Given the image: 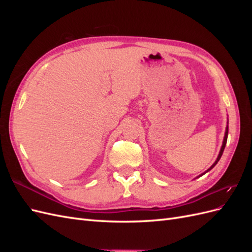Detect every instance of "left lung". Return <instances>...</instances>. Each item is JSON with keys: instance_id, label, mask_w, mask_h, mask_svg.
I'll list each match as a JSON object with an SVG mask.
<instances>
[{"instance_id": "obj_1", "label": "left lung", "mask_w": 252, "mask_h": 252, "mask_svg": "<svg viewBox=\"0 0 252 252\" xmlns=\"http://www.w3.org/2000/svg\"><path fill=\"white\" fill-rule=\"evenodd\" d=\"M228 120V119H227ZM227 136H228V121H227V126H226V130H225V135H224V139H223V143H222V147H220V152H219V156H218V158H217V159H216V162L213 163L209 168L206 170L205 172H203L202 174H200L199 177L197 178H200V177H202V175H204L206 172H208L209 170H211L213 167H215L217 164H218V162L220 161V157H222V155H223V151H224V149H225V146H226V143H227Z\"/></svg>"}]
</instances>
